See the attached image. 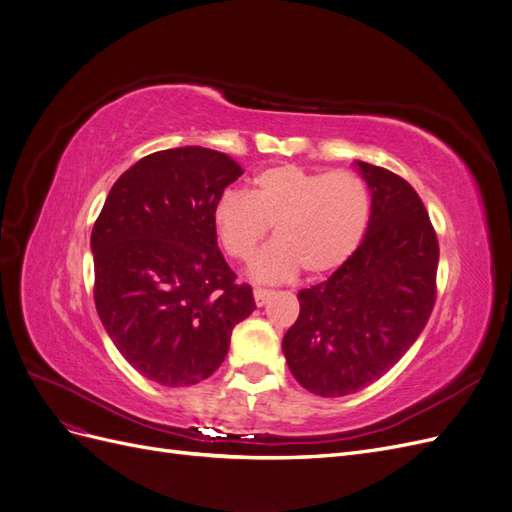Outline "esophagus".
I'll use <instances>...</instances> for the list:
<instances>
[{"label": "esophagus", "instance_id": "esophagus-1", "mask_svg": "<svg viewBox=\"0 0 512 512\" xmlns=\"http://www.w3.org/2000/svg\"><path fill=\"white\" fill-rule=\"evenodd\" d=\"M273 297V290H267V288H254V301L258 307L265 305L269 299Z\"/></svg>", "mask_w": 512, "mask_h": 512}]
</instances>
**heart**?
<instances>
[{
  "label": "heart",
  "mask_w": 512,
  "mask_h": 512,
  "mask_svg": "<svg viewBox=\"0 0 512 512\" xmlns=\"http://www.w3.org/2000/svg\"><path fill=\"white\" fill-rule=\"evenodd\" d=\"M371 220V194L350 170L275 164L254 175L250 194L226 190L213 224L228 256L252 260L273 226L275 241L254 260L258 280L280 282L303 269L309 277L339 269L359 250Z\"/></svg>",
  "instance_id": "1"
}]
</instances>
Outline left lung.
I'll return each instance as SVG.
<instances>
[{
  "instance_id": "8db88e82",
  "label": "left lung",
  "mask_w": 512,
  "mask_h": 512,
  "mask_svg": "<svg viewBox=\"0 0 512 512\" xmlns=\"http://www.w3.org/2000/svg\"><path fill=\"white\" fill-rule=\"evenodd\" d=\"M371 192L365 239L329 280L299 290L282 350L297 382L344 397L382 378L421 335L436 303L440 247L412 185L356 162Z\"/></svg>"
}]
</instances>
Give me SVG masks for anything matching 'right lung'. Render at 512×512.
<instances>
[{
	"label": "right lung",
	"instance_id": "right-lung-1",
	"mask_svg": "<svg viewBox=\"0 0 512 512\" xmlns=\"http://www.w3.org/2000/svg\"><path fill=\"white\" fill-rule=\"evenodd\" d=\"M241 175L213 149L156 151L115 181L91 230L98 316L123 359L153 382L209 378L235 324L256 309L213 224L215 200Z\"/></svg>",
	"mask_w": 512,
	"mask_h": 512
}]
</instances>
